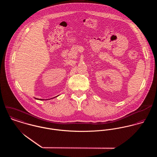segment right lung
Here are the masks:
<instances>
[{"instance_id": "right-lung-1", "label": "right lung", "mask_w": 157, "mask_h": 157, "mask_svg": "<svg viewBox=\"0 0 157 157\" xmlns=\"http://www.w3.org/2000/svg\"><path fill=\"white\" fill-rule=\"evenodd\" d=\"M36 98V99H37V98ZM37 100H44V99H39V98H38Z\"/></svg>"}]
</instances>
